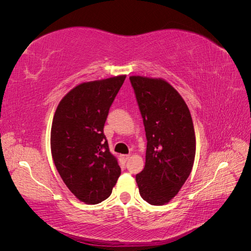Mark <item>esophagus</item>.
Masks as SVG:
<instances>
[{
    "mask_svg": "<svg viewBox=\"0 0 251 251\" xmlns=\"http://www.w3.org/2000/svg\"><path fill=\"white\" fill-rule=\"evenodd\" d=\"M123 158H124V160L126 162V161L128 160V159L131 158V156H130V155H124V156H123Z\"/></svg>",
    "mask_w": 251,
    "mask_h": 251,
    "instance_id": "obj_1",
    "label": "esophagus"
}]
</instances>
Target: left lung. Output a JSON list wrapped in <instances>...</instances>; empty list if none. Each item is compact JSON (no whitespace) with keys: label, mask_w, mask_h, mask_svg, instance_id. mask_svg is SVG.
<instances>
[{"label":"left lung","mask_w":251,"mask_h":251,"mask_svg":"<svg viewBox=\"0 0 251 251\" xmlns=\"http://www.w3.org/2000/svg\"><path fill=\"white\" fill-rule=\"evenodd\" d=\"M147 136L144 169L136 175L141 198L163 205L176 196L191 175L196 136L185 101L161 78L131 76Z\"/></svg>","instance_id":"8db88e82"}]
</instances>
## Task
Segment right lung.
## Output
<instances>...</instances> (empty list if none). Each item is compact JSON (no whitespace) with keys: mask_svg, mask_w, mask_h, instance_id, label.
<instances>
[{"mask_svg":"<svg viewBox=\"0 0 251 251\" xmlns=\"http://www.w3.org/2000/svg\"><path fill=\"white\" fill-rule=\"evenodd\" d=\"M126 75L83 82L57 105L51 126V153L70 192L87 204L109 198L120 176L103 126Z\"/></svg>","mask_w":251,"mask_h":251,"instance_id":"1","label":"right lung"}]
</instances>
